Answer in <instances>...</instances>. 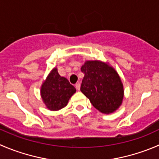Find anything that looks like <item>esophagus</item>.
<instances>
[{
    "label": "esophagus",
    "mask_w": 159,
    "mask_h": 159,
    "mask_svg": "<svg viewBox=\"0 0 159 159\" xmlns=\"http://www.w3.org/2000/svg\"><path fill=\"white\" fill-rule=\"evenodd\" d=\"M75 88H76V89L78 91L80 90V88H81V84H79V83H78V84H75Z\"/></svg>",
    "instance_id": "1"
}]
</instances>
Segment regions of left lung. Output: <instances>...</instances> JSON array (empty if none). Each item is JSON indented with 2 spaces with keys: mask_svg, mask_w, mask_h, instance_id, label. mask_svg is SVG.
Segmentation results:
<instances>
[{
  "mask_svg": "<svg viewBox=\"0 0 159 159\" xmlns=\"http://www.w3.org/2000/svg\"><path fill=\"white\" fill-rule=\"evenodd\" d=\"M81 70L84 75L81 91L92 106L103 113L118 109L124 98V89L117 72L98 61H86Z\"/></svg>",
  "mask_w": 159,
  "mask_h": 159,
  "instance_id": "8db88e82",
  "label": "left lung"
}]
</instances>
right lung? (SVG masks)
Here are the masks:
<instances>
[{
	"label": "right lung",
	"instance_id": "add662e5",
	"mask_svg": "<svg viewBox=\"0 0 159 159\" xmlns=\"http://www.w3.org/2000/svg\"><path fill=\"white\" fill-rule=\"evenodd\" d=\"M76 89L66 78L58 74L57 69L52 70L41 88V96L50 110H59L67 106L68 100Z\"/></svg>",
	"mask_w": 159,
	"mask_h": 159
}]
</instances>
